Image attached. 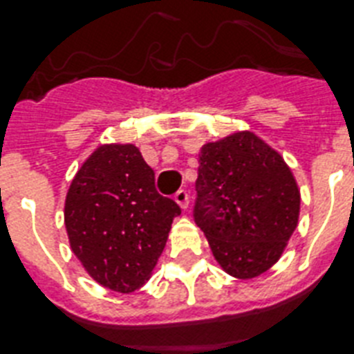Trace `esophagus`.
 I'll return each instance as SVG.
<instances>
[{
    "mask_svg": "<svg viewBox=\"0 0 354 354\" xmlns=\"http://www.w3.org/2000/svg\"><path fill=\"white\" fill-rule=\"evenodd\" d=\"M174 201H176L178 205H180V207H182L183 210L187 209V207H189V192L187 191H178L176 194H174Z\"/></svg>",
    "mask_w": 354,
    "mask_h": 354,
    "instance_id": "1",
    "label": "esophagus"
}]
</instances>
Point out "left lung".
Masks as SVG:
<instances>
[{
	"label": "left lung",
	"mask_w": 354,
	"mask_h": 354,
	"mask_svg": "<svg viewBox=\"0 0 354 354\" xmlns=\"http://www.w3.org/2000/svg\"><path fill=\"white\" fill-rule=\"evenodd\" d=\"M194 221L228 275L254 279L283 255L299 223L301 192L284 158L252 131L200 151Z\"/></svg>",
	"instance_id": "left-lung-1"
}]
</instances>
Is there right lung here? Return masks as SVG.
I'll return each mask as SVG.
<instances>
[{"label": "right lung", "instance_id": "add662e5", "mask_svg": "<svg viewBox=\"0 0 354 354\" xmlns=\"http://www.w3.org/2000/svg\"><path fill=\"white\" fill-rule=\"evenodd\" d=\"M180 214L176 201L158 194L154 171L133 144L99 145L64 201L71 252L93 281L118 293L149 281Z\"/></svg>", "mask_w": 354, "mask_h": 354}]
</instances>
